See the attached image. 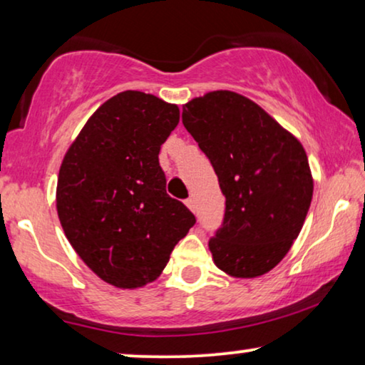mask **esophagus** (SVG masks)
Returning a JSON list of instances; mask_svg holds the SVG:
<instances>
[{"instance_id":"34e87169","label":"esophagus","mask_w":365,"mask_h":365,"mask_svg":"<svg viewBox=\"0 0 365 365\" xmlns=\"http://www.w3.org/2000/svg\"><path fill=\"white\" fill-rule=\"evenodd\" d=\"M186 206L191 209L192 212H196V204H194V199L192 197H189V199H186Z\"/></svg>"}]
</instances>
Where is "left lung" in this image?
<instances>
[{"label":"left lung","instance_id":"left-lung-1","mask_svg":"<svg viewBox=\"0 0 365 365\" xmlns=\"http://www.w3.org/2000/svg\"><path fill=\"white\" fill-rule=\"evenodd\" d=\"M182 124L226 196L222 227L209 241L214 264L231 277L264 276L292 247L311 206L306 149L257 103L227 89L182 104Z\"/></svg>","mask_w":365,"mask_h":365}]
</instances>
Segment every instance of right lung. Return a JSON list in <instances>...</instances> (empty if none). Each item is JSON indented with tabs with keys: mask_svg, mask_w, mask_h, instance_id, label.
Segmentation results:
<instances>
[{
	"mask_svg": "<svg viewBox=\"0 0 365 365\" xmlns=\"http://www.w3.org/2000/svg\"><path fill=\"white\" fill-rule=\"evenodd\" d=\"M178 123V104L123 91L91 114L63 158L59 222L83 262L114 287L156 281L196 222L169 197L159 166V149Z\"/></svg>",
	"mask_w": 365,
	"mask_h": 365,
	"instance_id": "add662e5",
	"label": "right lung"
}]
</instances>
